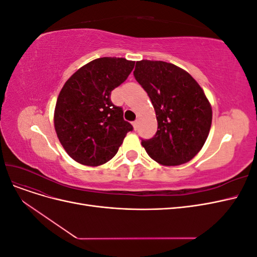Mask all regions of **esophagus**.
I'll use <instances>...</instances> for the list:
<instances>
[{
    "instance_id": "1",
    "label": "esophagus",
    "mask_w": 257,
    "mask_h": 257,
    "mask_svg": "<svg viewBox=\"0 0 257 257\" xmlns=\"http://www.w3.org/2000/svg\"><path fill=\"white\" fill-rule=\"evenodd\" d=\"M133 126H134V130H137V127H138V121L137 120L133 122Z\"/></svg>"
}]
</instances>
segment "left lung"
Wrapping results in <instances>:
<instances>
[{
	"label": "left lung",
	"mask_w": 257,
	"mask_h": 257,
	"mask_svg": "<svg viewBox=\"0 0 257 257\" xmlns=\"http://www.w3.org/2000/svg\"><path fill=\"white\" fill-rule=\"evenodd\" d=\"M134 76L158 120L157 134L142 142L148 155L164 166L188 163L201 150L211 127L212 108L204 90L188 72L164 61H137Z\"/></svg>",
	"instance_id": "left-lung-1"
}]
</instances>
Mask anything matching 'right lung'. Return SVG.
I'll list each match as a JSON object with an SVG mask.
<instances>
[{
	"label": "right lung",
	"mask_w": 257,
	"mask_h": 257,
	"mask_svg": "<svg viewBox=\"0 0 257 257\" xmlns=\"http://www.w3.org/2000/svg\"><path fill=\"white\" fill-rule=\"evenodd\" d=\"M134 65L124 58L95 59L69 77L60 91L54 130L66 153L79 164L99 166L110 161L133 130L110 94Z\"/></svg>",
	"instance_id": "add662e5"
}]
</instances>
